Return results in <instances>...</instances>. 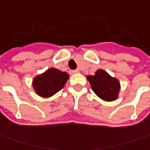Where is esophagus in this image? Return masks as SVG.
I'll use <instances>...</instances> for the list:
<instances>
[{"mask_svg":"<svg viewBox=\"0 0 150 150\" xmlns=\"http://www.w3.org/2000/svg\"><path fill=\"white\" fill-rule=\"evenodd\" d=\"M70 72H71V74H77V73H79L80 71H79V70H71Z\"/></svg>","mask_w":150,"mask_h":150,"instance_id":"esophagus-1","label":"esophagus"}]
</instances>
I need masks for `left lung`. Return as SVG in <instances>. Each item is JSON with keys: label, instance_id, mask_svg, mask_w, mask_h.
Returning a JSON list of instances; mask_svg holds the SVG:
<instances>
[{"label": "left lung", "instance_id": "1", "mask_svg": "<svg viewBox=\"0 0 150 150\" xmlns=\"http://www.w3.org/2000/svg\"><path fill=\"white\" fill-rule=\"evenodd\" d=\"M87 80L96 96L103 100L113 101L118 98L120 89V81L105 70H98L94 75H88Z\"/></svg>", "mask_w": 150, "mask_h": 150}]
</instances>
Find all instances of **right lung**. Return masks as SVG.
<instances>
[{
	"mask_svg": "<svg viewBox=\"0 0 150 150\" xmlns=\"http://www.w3.org/2000/svg\"><path fill=\"white\" fill-rule=\"evenodd\" d=\"M69 75L66 72L50 68L34 78L32 85L38 96L47 98L54 96L65 85Z\"/></svg>",
	"mask_w": 150,
	"mask_h": 150,
	"instance_id": "1",
	"label": "right lung"
}]
</instances>
